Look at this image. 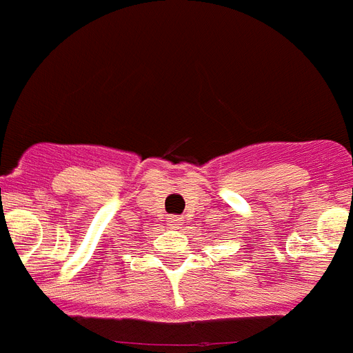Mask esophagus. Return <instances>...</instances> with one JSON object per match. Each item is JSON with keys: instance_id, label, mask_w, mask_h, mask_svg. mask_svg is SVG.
Wrapping results in <instances>:
<instances>
[{"instance_id": "1", "label": "esophagus", "mask_w": 353, "mask_h": 353, "mask_svg": "<svg viewBox=\"0 0 353 353\" xmlns=\"http://www.w3.org/2000/svg\"><path fill=\"white\" fill-rule=\"evenodd\" d=\"M168 222H170V225L173 227V229H182L183 218L179 216V214H174V216H170V220H168Z\"/></svg>"}]
</instances>
